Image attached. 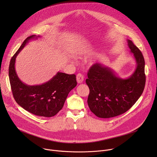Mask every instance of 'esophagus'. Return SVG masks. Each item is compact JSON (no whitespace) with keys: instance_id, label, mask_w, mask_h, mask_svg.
<instances>
[{"instance_id":"esophagus-1","label":"esophagus","mask_w":157,"mask_h":157,"mask_svg":"<svg viewBox=\"0 0 157 157\" xmlns=\"http://www.w3.org/2000/svg\"><path fill=\"white\" fill-rule=\"evenodd\" d=\"M76 80L78 83H82L84 81V76L81 73H78L76 76Z\"/></svg>"}]
</instances>
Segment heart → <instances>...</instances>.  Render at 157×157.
I'll use <instances>...</instances> for the list:
<instances>
[{
	"mask_svg": "<svg viewBox=\"0 0 157 157\" xmlns=\"http://www.w3.org/2000/svg\"><path fill=\"white\" fill-rule=\"evenodd\" d=\"M81 53H82V50H81V49L76 50V53H75V54H76V55H81Z\"/></svg>",
	"mask_w": 157,
	"mask_h": 157,
	"instance_id": "b5f03b06",
	"label": "heart"
}]
</instances>
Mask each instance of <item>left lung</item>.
Segmentation results:
<instances>
[{
  "mask_svg": "<svg viewBox=\"0 0 157 157\" xmlns=\"http://www.w3.org/2000/svg\"><path fill=\"white\" fill-rule=\"evenodd\" d=\"M127 41L137 63L136 71L129 78H118L101 63L94 64L88 71L86 80L89 88L87 104L98 117L110 118L125 113L144 90L146 76L144 56L131 40Z\"/></svg>",
  "mask_w": 157,
  "mask_h": 157,
  "instance_id": "1",
  "label": "left lung"
}]
</instances>
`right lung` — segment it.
<instances>
[{
	"label": "right lung",
	"instance_id": "right-lung-1",
	"mask_svg": "<svg viewBox=\"0 0 157 157\" xmlns=\"http://www.w3.org/2000/svg\"><path fill=\"white\" fill-rule=\"evenodd\" d=\"M36 38L33 35L27 37L11 58L9 75L13 96L17 103L29 113L51 117L63 108L69 93L77 85L75 75L58 73L48 82L40 85L29 86L18 78L15 68V59L29 40Z\"/></svg>",
	"mask_w": 157,
	"mask_h": 157
}]
</instances>
